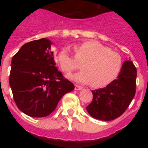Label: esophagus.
Masks as SVG:
<instances>
[{
	"instance_id": "1",
	"label": "esophagus",
	"mask_w": 148,
	"mask_h": 148,
	"mask_svg": "<svg viewBox=\"0 0 148 148\" xmlns=\"http://www.w3.org/2000/svg\"><path fill=\"white\" fill-rule=\"evenodd\" d=\"M74 89H75V90H81L82 89V87L80 86H78V85H75Z\"/></svg>"
}]
</instances>
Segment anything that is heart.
Masks as SVG:
<instances>
[{
  "instance_id": "b5f03b06",
  "label": "heart",
  "mask_w": 148,
  "mask_h": 148,
  "mask_svg": "<svg viewBox=\"0 0 148 148\" xmlns=\"http://www.w3.org/2000/svg\"><path fill=\"white\" fill-rule=\"evenodd\" d=\"M73 50L74 56L67 48H63L56 57L57 63L65 74H70L78 69V63H82V71L70 76L71 80L101 88L113 82L122 70L121 55L100 42L90 40L77 43Z\"/></svg>"
}]
</instances>
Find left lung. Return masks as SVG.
<instances>
[{"instance_id": "1", "label": "left lung", "mask_w": 148, "mask_h": 148, "mask_svg": "<svg viewBox=\"0 0 148 148\" xmlns=\"http://www.w3.org/2000/svg\"><path fill=\"white\" fill-rule=\"evenodd\" d=\"M136 68L130 60L123 63L116 79L106 87L92 90L93 101L86 107L92 117L112 121L126 111L136 94Z\"/></svg>"}]
</instances>
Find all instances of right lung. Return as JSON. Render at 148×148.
Listing matches in <instances>:
<instances>
[{
  "label": "right lung",
  "instance_id": "obj_1",
  "mask_svg": "<svg viewBox=\"0 0 148 148\" xmlns=\"http://www.w3.org/2000/svg\"><path fill=\"white\" fill-rule=\"evenodd\" d=\"M52 42L33 40L12 57L9 85L18 109L32 117L47 116L74 86L55 66Z\"/></svg>",
  "mask_w": 148,
  "mask_h": 148
}]
</instances>
